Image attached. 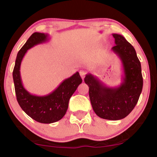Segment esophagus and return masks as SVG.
<instances>
[{
    "label": "esophagus",
    "mask_w": 157,
    "mask_h": 157,
    "mask_svg": "<svg viewBox=\"0 0 157 157\" xmlns=\"http://www.w3.org/2000/svg\"><path fill=\"white\" fill-rule=\"evenodd\" d=\"M86 71H84V70H80V77H82V79L83 80L85 76H86Z\"/></svg>",
    "instance_id": "esophagus-1"
}]
</instances>
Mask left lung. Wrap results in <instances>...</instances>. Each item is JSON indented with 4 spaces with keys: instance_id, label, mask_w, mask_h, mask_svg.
I'll return each mask as SVG.
<instances>
[{
    "instance_id": "1",
    "label": "left lung",
    "mask_w": 157,
    "mask_h": 157,
    "mask_svg": "<svg viewBox=\"0 0 157 157\" xmlns=\"http://www.w3.org/2000/svg\"><path fill=\"white\" fill-rule=\"evenodd\" d=\"M115 46L111 50L122 63V82L116 87H109L91 74L84 81L89 86V97L95 113L100 118L119 120L125 118L134 109L142 92L141 63L134 48L121 35L113 34Z\"/></svg>"
}]
</instances>
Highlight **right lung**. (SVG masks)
<instances>
[{
  "label": "right lung",
  "instance_id": "obj_1",
  "mask_svg": "<svg viewBox=\"0 0 157 157\" xmlns=\"http://www.w3.org/2000/svg\"><path fill=\"white\" fill-rule=\"evenodd\" d=\"M48 37V34L40 32L32 34L17 53L12 74L16 97L21 108L35 121L45 124L53 123L63 117L71 95L82 82L80 74L77 71L63 81L52 92L44 96L32 94L23 87L20 71L23 57L29 48L47 42Z\"/></svg>",
  "mask_w": 157,
  "mask_h": 157
}]
</instances>
